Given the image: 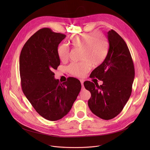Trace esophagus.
Masks as SVG:
<instances>
[{"label":"esophagus","instance_id":"obj_1","mask_svg":"<svg viewBox=\"0 0 150 150\" xmlns=\"http://www.w3.org/2000/svg\"><path fill=\"white\" fill-rule=\"evenodd\" d=\"M80 81H81V85H82V86H83V81L82 79H81V80H80Z\"/></svg>","mask_w":150,"mask_h":150}]
</instances>
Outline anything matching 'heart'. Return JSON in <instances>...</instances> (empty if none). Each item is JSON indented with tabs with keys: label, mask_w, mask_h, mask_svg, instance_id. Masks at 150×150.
I'll list each match as a JSON object with an SVG mask.
<instances>
[{
	"label": "heart",
	"mask_w": 150,
	"mask_h": 150,
	"mask_svg": "<svg viewBox=\"0 0 150 150\" xmlns=\"http://www.w3.org/2000/svg\"><path fill=\"white\" fill-rule=\"evenodd\" d=\"M70 44L81 49L82 62L72 63L68 67L69 72L78 77H83L90 70L91 64L97 66L104 60L108 52V41L101 33L95 31L76 34L71 37ZM57 54L62 62L68 60L70 50L66 44L60 45Z\"/></svg>",
	"instance_id": "b5f03b06"
}]
</instances>
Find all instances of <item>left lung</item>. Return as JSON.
<instances>
[{"mask_svg":"<svg viewBox=\"0 0 150 150\" xmlns=\"http://www.w3.org/2000/svg\"><path fill=\"white\" fill-rule=\"evenodd\" d=\"M109 50L103 62L91 74L90 78L103 81L98 85L84 82L91 97L88 101L91 111L104 120L117 116L129 100L135 77V69L129 50L124 40L113 30L108 32Z\"/></svg>","mask_w":150,"mask_h":150,"instance_id":"left-lung-1","label":"left lung"}]
</instances>
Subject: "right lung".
<instances>
[{
    "label": "right lung",
    "instance_id": "1",
    "mask_svg": "<svg viewBox=\"0 0 150 150\" xmlns=\"http://www.w3.org/2000/svg\"><path fill=\"white\" fill-rule=\"evenodd\" d=\"M66 35L41 28L25 42L19 57L23 91L35 111L42 117L56 121L71 109L81 89L80 81L69 77L60 83L53 70L60 65L57 47Z\"/></svg>",
    "mask_w": 150,
    "mask_h": 150
}]
</instances>
